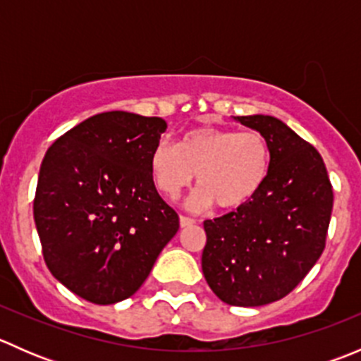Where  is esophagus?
<instances>
[{
    "label": "esophagus",
    "mask_w": 361,
    "mask_h": 361,
    "mask_svg": "<svg viewBox=\"0 0 361 361\" xmlns=\"http://www.w3.org/2000/svg\"><path fill=\"white\" fill-rule=\"evenodd\" d=\"M194 224H195V220H192V218L183 216V214H181V216H180V225H181V227H190V225H194Z\"/></svg>",
    "instance_id": "34e87169"
}]
</instances>
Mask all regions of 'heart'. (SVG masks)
<instances>
[{"label":"heart","mask_w":361,"mask_h":361,"mask_svg":"<svg viewBox=\"0 0 361 361\" xmlns=\"http://www.w3.org/2000/svg\"><path fill=\"white\" fill-rule=\"evenodd\" d=\"M271 167V148L260 133L202 129L185 134L178 147L160 141L150 154L155 187L167 201L180 197L197 174L201 187L190 197L194 209L245 206L260 192Z\"/></svg>","instance_id":"b5f03b06"}]
</instances>
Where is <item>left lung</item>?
<instances>
[{"instance_id": "left-lung-1", "label": "left lung", "mask_w": 361, "mask_h": 361, "mask_svg": "<svg viewBox=\"0 0 361 361\" xmlns=\"http://www.w3.org/2000/svg\"><path fill=\"white\" fill-rule=\"evenodd\" d=\"M234 120L267 140L271 167L250 202L204 221L202 272L225 304L258 307L288 295L322 257L334 192L322 155L283 120Z\"/></svg>"}]
</instances>
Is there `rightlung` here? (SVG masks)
I'll return each mask as SVG.
<instances>
[{"label": "right lung", "mask_w": 361, "mask_h": 361, "mask_svg": "<svg viewBox=\"0 0 361 361\" xmlns=\"http://www.w3.org/2000/svg\"><path fill=\"white\" fill-rule=\"evenodd\" d=\"M166 129L159 116L99 113L43 157L32 206L43 258L57 281L92 304L136 293L180 228L150 173Z\"/></svg>", "instance_id": "add662e5"}]
</instances>
